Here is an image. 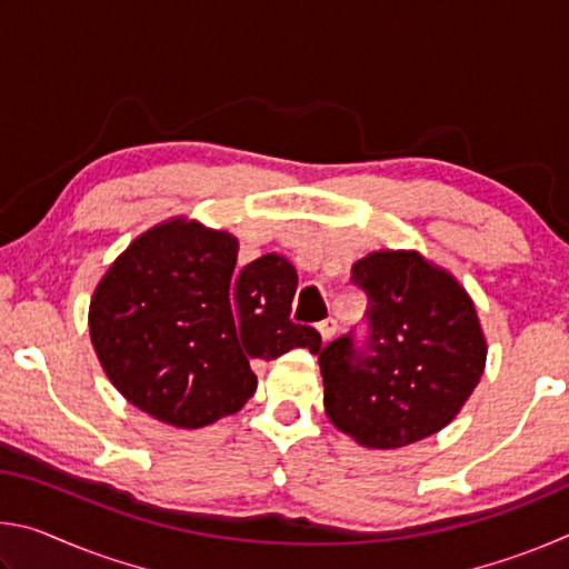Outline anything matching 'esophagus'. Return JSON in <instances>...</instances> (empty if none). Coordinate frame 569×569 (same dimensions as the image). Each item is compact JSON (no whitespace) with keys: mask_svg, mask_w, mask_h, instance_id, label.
Listing matches in <instances>:
<instances>
[{"mask_svg":"<svg viewBox=\"0 0 569 569\" xmlns=\"http://www.w3.org/2000/svg\"><path fill=\"white\" fill-rule=\"evenodd\" d=\"M316 329H319L323 341H331L333 336H336V329H339V323H336L333 319H326V321H321L319 326H316Z\"/></svg>","mask_w":569,"mask_h":569,"instance_id":"esophagus-1","label":"esophagus"}]
</instances>
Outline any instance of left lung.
<instances>
[{"mask_svg":"<svg viewBox=\"0 0 569 569\" xmlns=\"http://www.w3.org/2000/svg\"><path fill=\"white\" fill-rule=\"evenodd\" d=\"M369 298V336L319 353L323 407L369 449L427 439L457 417L481 379L487 341L469 293L417 250H377L351 268Z\"/></svg>","mask_w":569,"mask_h":569,"instance_id":"8db88e82","label":"left lung"}]
</instances>
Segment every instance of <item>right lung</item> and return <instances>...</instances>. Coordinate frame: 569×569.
Here are the masks:
<instances>
[{"mask_svg":"<svg viewBox=\"0 0 569 569\" xmlns=\"http://www.w3.org/2000/svg\"><path fill=\"white\" fill-rule=\"evenodd\" d=\"M238 240L172 218L134 238L90 301V339L104 373L132 407L178 429L243 409L253 363L321 349L291 321L298 273L266 253L238 268Z\"/></svg>","mask_w":569,"mask_h":569,"instance_id":"obj_1","label":"right lung"}]
</instances>
